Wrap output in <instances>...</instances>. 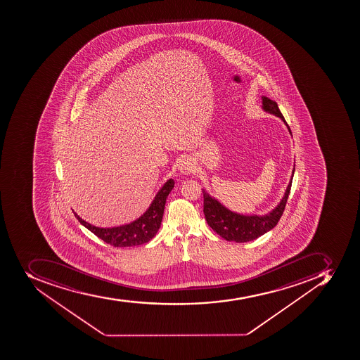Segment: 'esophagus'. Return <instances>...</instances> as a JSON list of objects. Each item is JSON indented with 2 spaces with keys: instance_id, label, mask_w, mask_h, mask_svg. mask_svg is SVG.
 Wrapping results in <instances>:
<instances>
[{
  "instance_id": "esophagus-1",
  "label": "esophagus",
  "mask_w": 360,
  "mask_h": 360,
  "mask_svg": "<svg viewBox=\"0 0 360 360\" xmlns=\"http://www.w3.org/2000/svg\"><path fill=\"white\" fill-rule=\"evenodd\" d=\"M195 169H196V167H195V164H193L191 158H184L181 161L179 162V172L184 174V176H189L191 173L195 172Z\"/></svg>"
}]
</instances>
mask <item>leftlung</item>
Masks as SVG:
<instances>
[{
    "mask_svg": "<svg viewBox=\"0 0 360 360\" xmlns=\"http://www.w3.org/2000/svg\"><path fill=\"white\" fill-rule=\"evenodd\" d=\"M262 108L269 115L280 117L287 126L291 135V130L288 126L287 121L284 120L283 115L281 113L278 103L271 100L269 97L262 96ZM292 136V135H291ZM295 165H293L292 174L290 179L284 196L281 202L276 205V207L272 211L264 215H245V214L237 213L225 207L222 202H219L215 197L211 196L207 191L202 189L204 195V214L207 224L213 229L214 231L219 234V237L228 241L234 243H248L252 240L257 239L260 236L271 231L275 225L278 224L284 208L287 205L288 197H289L291 184H292L293 173H295Z\"/></svg>",
    "mask_w": 360,
    "mask_h": 360,
    "instance_id": "obj_1",
    "label": "left lung"
}]
</instances>
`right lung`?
Returning a JSON list of instances; mask_svg holds the SVG:
<instances>
[{
    "instance_id": "obj_1",
    "label": "right lung",
    "mask_w": 360,
    "mask_h": 360,
    "mask_svg": "<svg viewBox=\"0 0 360 360\" xmlns=\"http://www.w3.org/2000/svg\"><path fill=\"white\" fill-rule=\"evenodd\" d=\"M174 187L173 179H169L158 191L153 202L149 205L146 212L141 217L127 224L112 226V228H100L91 223L86 222L78 214L75 217L89 231L102 239L104 243L113 247H134L148 243L158 233L163 219L164 207L167 196Z\"/></svg>"
}]
</instances>
